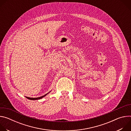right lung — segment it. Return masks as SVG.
<instances>
[{"label": "right lung", "mask_w": 131, "mask_h": 131, "mask_svg": "<svg viewBox=\"0 0 131 131\" xmlns=\"http://www.w3.org/2000/svg\"><path fill=\"white\" fill-rule=\"evenodd\" d=\"M51 91H50L49 93H47L46 94H45V95H43V96H40V97H36V98H32V97H27V96H25L27 99H29V100H40V99H42L43 97H45V96H46L48 93H49Z\"/></svg>", "instance_id": "add662e5"}]
</instances>
